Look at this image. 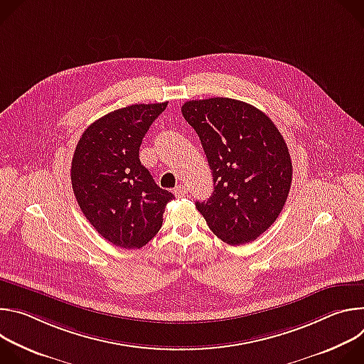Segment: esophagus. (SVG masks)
I'll use <instances>...</instances> for the list:
<instances>
[{"instance_id":"esophagus-1","label":"esophagus","mask_w":364,"mask_h":364,"mask_svg":"<svg viewBox=\"0 0 364 364\" xmlns=\"http://www.w3.org/2000/svg\"><path fill=\"white\" fill-rule=\"evenodd\" d=\"M186 193H187V188H186L184 184H178V186L174 188V194H176L177 197H184Z\"/></svg>"}]
</instances>
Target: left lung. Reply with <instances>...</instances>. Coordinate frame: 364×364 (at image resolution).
I'll list each match as a JSON object with an SVG mask.
<instances>
[{"mask_svg":"<svg viewBox=\"0 0 364 364\" xmlns=\"http://www.w3.org/2000/svg\"><path fill=\"white\" fill-rule=\"evenodd\" d=\"M181 112L213 173V194L196 201L197 210L223 242L255 240L277 220L291 188L284 136L262 111L236 99L188 100Z\"/></svg>","mask_w":364,"mask_h":364,"instance_id":"8db88e82","label":"left lung"}]
</instances>
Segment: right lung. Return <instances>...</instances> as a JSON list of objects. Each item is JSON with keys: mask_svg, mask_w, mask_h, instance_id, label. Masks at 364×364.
Returning a JSON list of instances; mask_svg holds the SVG:
<instances>
[{"mask_svg": "<svg viewBox=\"0 0 364 364\" xmlns=\"http://www.w3.org/2000/svg\"><path fill=\"white\" fill-rule=\"evenodd\" d=\"M167 103H136L99 118L73 154L70 178L80 210L102 237L124 249H139L157 235L174 198L139 161L141 142Z\"/></svg>", "mask_w": 364, "mask_h": 364, "instance_id": "right-lung-1", "label": "right lung"}]
</instances>
